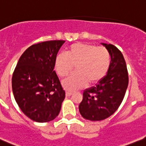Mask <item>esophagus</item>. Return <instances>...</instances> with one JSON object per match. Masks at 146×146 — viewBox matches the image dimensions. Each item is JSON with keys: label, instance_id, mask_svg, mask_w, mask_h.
Masks as SVG:
<instances>
[{"label": "esophagus", "instance_id": "1", "mask_svg": "<svg viewBox=\"0 0 146 146\" xmlns=\"http://www.w3.org/2000/svg\"><path fill=\"white\" fill-rule=\"evenodd\" d=\"M72 95V93L71 92H69V91L66 92V97H70Z\"/></svg>", "mask_w": 146, "mask_h": 146}]
</instances>
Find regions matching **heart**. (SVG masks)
<instances>
[{
  "instance_id": "b5f03b06",
  "label": "heart",
  "mask_w": 146,
  "mask_h": 146,
  "mask_svg": "<svg viewBox=\"0 0 146 146\" xmlns=\"http://www.w3.org/2000/svg\"><path fill=\"white\" fill-rule=\"evenodd\" d=\"M110 65V54L106 48L85 43H75L68 48L66 54L61 53L55 59V69L65 77L74 69L76 72L62 81L69 92L80 90L87 84H95L104 78Z\"/></svg>"
}]
</instances>
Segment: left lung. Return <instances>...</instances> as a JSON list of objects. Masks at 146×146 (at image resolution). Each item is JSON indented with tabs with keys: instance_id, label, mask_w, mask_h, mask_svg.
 <instances>
[{
	"instance_id": "left-lung-1",
	"label": "left lung",
	"mask_w": 146,
	"mask_h": 146,
	"mask_svg": "<svg viewBox=\"0 0 146 146\" xmlns=\"http://www.w3.org/2000/svg\"><path fill=\"white\" fill-rule=\"evenodd\" d=\"M102 44L110 54L108 72L96 86L84 90L79 105L81 115L92 121L105 120L112 115L121 104L128 85V73L121 51L112 44Z\"/></svg>"
}]
</instances>
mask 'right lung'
<instances>
[{
	"mask_svg": "<svg viewBox=\"0 0 146 146\" xmlns=\"http://www.w3.org/2000/svg\"><path fill=\"white\" fill-rule=\"evenodd\" d=\"M65 41L34 44L21 56L12 77V90L22 112L32 120L46 123L56 118L65 92L54 68Z\"/></svg>",
	"mask_w": 146,
	"mask_h": 146,
	"instance_id": "obj_1",
	"label": "right lung"
}]
</instances>
